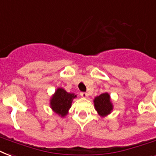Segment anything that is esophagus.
Instances as JSON below:
<instances>
[{"label":"esophagus","mask_w":156,"mask_h":156,"mask_svg":"<svg viewBox=\"0 0 156 156\" xmlns=\"http://www.w3.org/2000/svg\"><path fill=\"white\" fill-rule=\"evenodd\" d=\"M81 96H83V98H86L88 96V94L87 92H81Z\"/></svg>","instance_id":"esophagus-1"}]
</instances>
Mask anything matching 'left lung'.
I'll return each instance as SVG.
<instances>
[{
    "instance_id": "1",
    "label": "left lung",
    "mask_w": 156,
    "mask_h": 156,
    "mask_svg": "<svg viewBox=\"0 0 156 156\" xmlns=\"http://www.w3.org/2000/svg\"><path fill=\"white\" fill-rule=\"evenodd\" d=\"M94 104L96 111L101 116H105L112 110V104L110 101V95L108 93H104L95 98Z\"/></svg>"
}]
</instances>
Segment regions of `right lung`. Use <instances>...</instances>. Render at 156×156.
Instances as JSON below:
<instances>
[{
  "instance_id": "right-lung-1",
  "label": "right lung",
  "mask_w": 156,
  "mask_h": 156,
  "mask_svg": "<svg viewBox=\"0 0 156 156\" xmlns=\"http://www.w3.org/2000/svg\"><path fill=\"white\" fill-rule=\"evenodd\" d=\"M75 97L76 95H74V94L66 92L62 88H58L51 100V108L56 113L61 116H65L68 113L73 99Z\"/></svg>"
}]
</instances>
